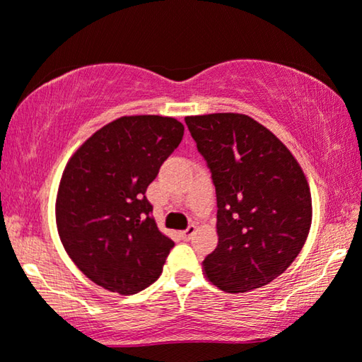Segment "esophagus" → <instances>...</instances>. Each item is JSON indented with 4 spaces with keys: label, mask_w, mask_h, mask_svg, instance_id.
Masks as SVG:
<instances>
[{
    "label": "esophagus",
    "mask_w": 362,
    "mask_h": 362,
    "mask_svg": "<svg viewBox=\"0 0 362 362\" xmlns=\"http://www.w3.org/2000/svg\"><path fill=\"white\" fill-rule=\"evenodd\" d=\"M180 234H181V237H182V239H185V240H189L191 237L196 234V226H189L186 230H181Z\"/></svg>",
    "instance_id": "obj_1"
}]
</instances>
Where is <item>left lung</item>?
Instances as JSON below:
<instances>
[{"mask_svg": "<svg viewBox=\"0 0 362 362\" xmlns=\"http://www.w3.org/2000/svg\"><path fill=\"white\" fill-rule=\"evenodd\" d=\"M217 196L216 250L206 279L247 293L284 274L311 227V192L300 163L262 123L244 113L186 117Z\"/></svg>", "mask_w": 362, "mask_h": 362, "instance_id": "left-lung-1", "label": "left lung"}]
</instances>
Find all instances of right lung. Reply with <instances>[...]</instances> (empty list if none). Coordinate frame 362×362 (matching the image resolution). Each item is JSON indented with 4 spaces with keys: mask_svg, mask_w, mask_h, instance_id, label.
<instances>
[{
    "mask_svg": "<svg viewBox=\"0 0 362 362\" xmlns=\"http://www.w3.org/2000/svg\"><path fill=\"white\" fill-rule=\"evenodd\" d=\"M182 135L185 125L173 117H120L87 138L64 168L59 237L102 288L133 295L161 275L175 242L158 229L145 192Z\"/></svg>",
    "mask_w": 362,
    "mask_h": 362,
    "instance_id": "1",
    "label": "right lung"
}]
</instances>
